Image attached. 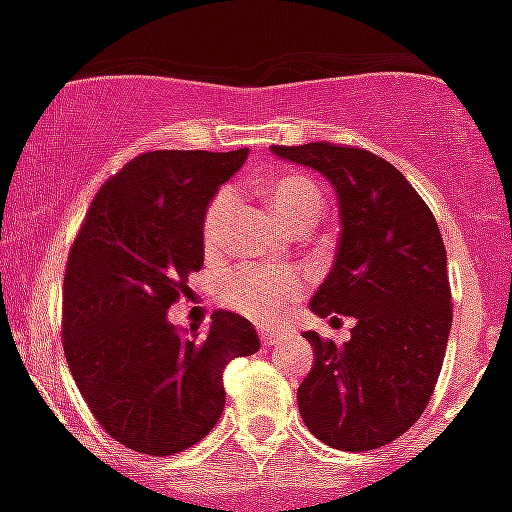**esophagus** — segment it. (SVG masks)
<instances>
[{
  "instance_id": "1",
  "label": "esophagus",
  "mask_w": 512,
  "mask_h": 512,
  "mask_svg": "<svg viewBox=\"0 0 512 512\" xmlns=\"http://www.w3.org/2000/svg\"><path fill=\"white\" fill-rule=\"evenodd\" d=\"M281 332H273V329H263V332H260V342H263L265 348H271V345H276V342L281 340Z\"/></svg>"
}]
</instances>
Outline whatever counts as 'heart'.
I'll use <instances>...</instances> for the list:
<instances>
[{"label": "heart", "mask_w": 512, "mask_h": 512, "mask_svg": "<svg viewBox=\"0 0 512 512\" xmlns=\"http://www.w3.org/2000/svg\"><path fill=\"white\" fill-rule=\"evenodd\" d=\"M263 193L271 209L289 231H311L319 223L324 212V193L311 177L303 172H281L265 180ZM236 209V193L233 188H220L215 199L209 201L204 215V244L209 252H215L223 244L225 228L231 223ZM305 292L303 279L292 271H271V268H236L220 281V300L241 316L273 327L287 319V313L300 303Z\"/></svg>", "instance_id": "obj_1"}]
</instances>
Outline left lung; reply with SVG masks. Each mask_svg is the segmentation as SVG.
I'll return each instance as SVG.
<instances>
[{"instance_id": "8db88e82", "label": "left lung", "mask_w": 512, "mask_h": 512, "mask_svg": "<svg viewBox=\"0 0 512 512\" xmlns=\"http://www.w3.org/2000/svg\"><path fill=\"white\" fill-rule=\"evenodd\" d=\"M271 151L335 188L340 241L311 311L356 321L342 345L305 332L316 361L297 388L300 417L332 449H380L420 420L444 364L452 289L436 217L393 164L369 151L335 143Z\"/></svg>"}]
</instances>
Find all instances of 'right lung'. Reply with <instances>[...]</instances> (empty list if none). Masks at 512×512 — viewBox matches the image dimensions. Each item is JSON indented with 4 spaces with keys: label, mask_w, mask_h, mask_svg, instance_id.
I'll list each match as a JSON object with an SVG mask.
<instances>
[{
    "label": "right lung",
    "mask_w": 512,
    "mask_h": 512,
    "mask_svg": "<svg viewBox=\"0 0 512 512\" xmlns=\"http://www.w3.org/2000/svg\"><path fill=\"white\" fill-rule=\"evenodd\" d=\"M247 148L148 151L92 199L63 279V350L108 436L167 457L199 444L225 406L223 369L260 350L244 316L212 313L204 335L167 311L204 263V215Z\"/></svg>",
    "instance_id": "obj_1"
}]
</instances>
